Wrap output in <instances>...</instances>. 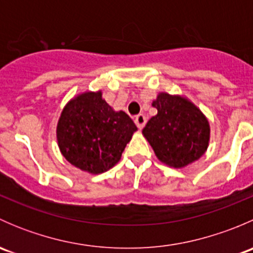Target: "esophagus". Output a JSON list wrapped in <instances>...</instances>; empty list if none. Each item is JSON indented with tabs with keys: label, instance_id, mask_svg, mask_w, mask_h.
I'll return each mask as SVG.
<instances>
[{
	"label": "esophagus",
	"instance_id": "obj_1",
	"mask_svg": "<svg viewBox=\"0 0 253 253\" xmlns=\"http://www.w3.org/2000/svg\"><path fill=\"white\" fill-rule=\"evenodd\" d=\"M134 122H136L137 127H138L139 129H142L143 127H144L145 122H147V119H145V116L143 114H139L137 115L136 117H134Z\"/></svg>",
	"mask_w": 253,
	"mask_h": 253
}]
</instances>
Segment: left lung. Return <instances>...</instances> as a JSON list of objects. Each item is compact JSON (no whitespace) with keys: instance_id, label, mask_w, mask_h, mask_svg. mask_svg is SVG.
<instances>
[{"instance_id":"1","label":"left lung","mask_w":253,"mask_h":253,"mask_svg":"<svg viewBox=\"0 0 253 253\" xmlns=\"http://www.w3.org/2000/svg\"><path fill=\"white\" fill-rule=\"evenodd\" d=\"M153 106L158 114L142 132L158 159L170 167L182 168L202 157L209 141L205 115L186 99L167 93H160Z\"/></svg>"}]
</instances>
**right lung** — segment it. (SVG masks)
Masks as SVG:
<instances>
[{"label": "right lung", "mask_w": 253, "mask_h": 253, "mask_svg": "<svg viewBox=\"0 0 253 253\" xmlns=\"http://www.w3.org/2000/svg\"><path fill=\"white\" fill-rule=\"evenodd\" d=\"M137 131L133 120L114 111L101 93H84L63 109L57 125L61 153L72 165L91 174L114 167Z\"/></svg>", "instance_id": "1"}]
</instances>
